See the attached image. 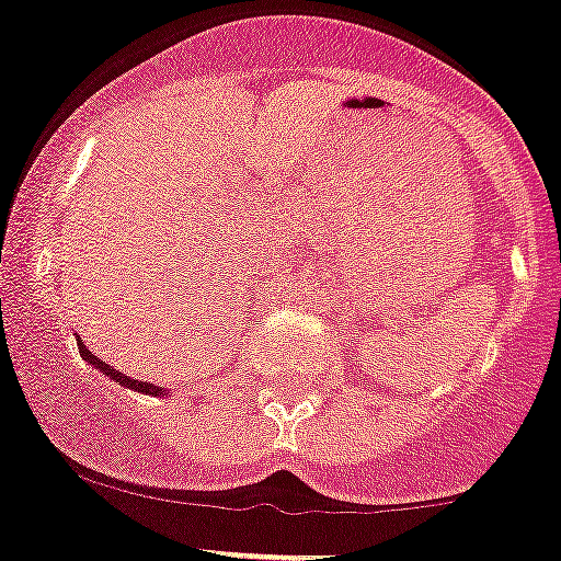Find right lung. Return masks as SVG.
I'll use <instances>...</instances> for the list:
<instances>
[{"mask_svg": "<svg viewBox=\"0 0 561 561\" xmlns=\"http://www.w3.org/2000/svg\"><path fill=\"white\" fill-rule=\"evenodd\" d=\"M79 353H81V358H84L87 364H92V367H95V369H101V373L106 375L108 380H114V383L125 386V389L142 391V394H153V397H164V394H170V391H167V389H161V386H156V383H148V380H134V378H128V375H123V373H119V369L108 367L106 362H101V358H98V356H92V353L87 351V345H84V342H81V340H79Z\"/></svg>", "mask_w": 561, "mask_h": 561, "instance_id": "1", "label": "right lung"}]
</instances>
